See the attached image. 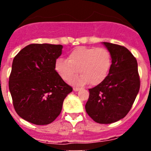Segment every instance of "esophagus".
Instances as JSON below:
<instances>
[{
  "label": "esophagus",
  "mask_w": 151,
  "mask_h": 151,
  "mask_svg": "<svg viewBox=\"0 0 151 151\" xmlns=\"http://www.w3.org/2000/svg\"><path fill=\"white\" fill-rule=\"evenodd\" d=\"M73 90H74L75 91H77L80 90V88H78V87H74V88H73Z\"/></svg>",
  "instance_id": "obj_1"
}]
</instances>
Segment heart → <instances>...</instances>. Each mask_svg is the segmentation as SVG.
<instances>
[{"label":"heart","mask_w":151,"mask_h":151,"mask_svg":"<svg viewBox=\"0 0 151 151\" xmlns=\"http://www.w3.org/2000/svg\"><path fill=\"white\" fill-rule=\"evenodd\" d=\"M112 63L110 51L104 47L80 46L69 52L67 59L60 57L55 62V69L60 76L69 81L79 72L81 76L73 78L74 85L101 84L107 76Z\"/></svg>","instance_id":"obj_1"}]
</instances>
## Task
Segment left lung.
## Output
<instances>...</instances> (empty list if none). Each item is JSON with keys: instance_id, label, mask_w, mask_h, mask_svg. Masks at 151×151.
I'll return each instance as SVG.
<instances>
[{"instance_id": "1", "label": "left lung", "mask_w": 151, "mask_h": 151, "mask_svg": "<svg viewBox=\"0 0 151 151\" xmlns=\"http://www.w3.org/2000/svg\"><path fill=\"white\" fill-rule=\"evenodd\" d=\"M112 57L109 74L101 84L88 89L85 110L97 123L110 124L124 118L140 89L135 57L126 47L104 42Z\"/></svg>"}]
</instances>
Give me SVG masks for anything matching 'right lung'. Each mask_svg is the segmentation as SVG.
<instances>
[{
	"mask_svg": "<svg viewBox=\"0 0 151 151\" xmlns=\"http://www.w3.org/2000/svg\"><path fill=\"white\" fill-rule=\"evenodd\" d=\"M61 45L31 44L13 60L9 89L13 107L21 118L35 125H47L62 110L73 88L55 70Z\"/></svg>",
	"mask_w": 151,
	"mask_h": 151,
	"instance_id": "add662e5",
	"label": "right lung"
}]
</instances>
